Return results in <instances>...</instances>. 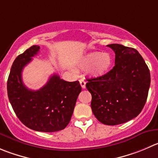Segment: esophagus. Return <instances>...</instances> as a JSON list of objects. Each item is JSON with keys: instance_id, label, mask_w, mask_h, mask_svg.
Wrapping results in <instances>:
<instances>
[{"instance_id": "esophagus-1", "label": "esophagus", "mask_w": 158, "mask_h": 158, "mask_svg": "<svg viewBox=\"0 0 158 158\" xmlns=\"http://www.w3.org/2000/svg\"><path fill=\"white\" fill-rule=\"evenodd\" d=\"M80 84H81V86L82 88H85V85H86V82L85 81V80H83V79H81Z\"/></svg>"}]
</instances>
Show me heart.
Here are the masks:
<instances>
[{
  "instance_id": "b5f03b06",
  "label": "heart",
  "mask_w": 158,
  "mask_h": 158,
  "mask_svg": "<svg viewBox=\"0 0 158 158\" xmlns=\"http://www.w3.org/2000/svg\"><path fill=\"white\" fill-rule=\"evenodd\" d=\"M112 59L108 52H93L87 54L81 61V67L83 69H90L92 75L96 77L103 76L110 70Z\"/></svg>"
}]
</instances>
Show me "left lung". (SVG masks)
I'll list each match as a JSON object with an SVG mask.
<instances>
[{"mask_svg": "<svg viewBox=\"0 0 158 158\" xmlns=\"http://www.w3.org/2000/svg\"><path fill=\"white\" fill-rule=\"evenodd\" d=\"M115 52V66L103 76L88 79L91 107L97 119L105 125L127 123L142 111L148 95L151 73L136 49L110 44Z\"/></svg>", "mask_w": 158, "mask_h": 158, "instance_id": "left-lung-1", "label": "left lung"}]
</instances>
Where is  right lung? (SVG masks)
<instances>
[{"mask_svg":"<svg viewBox=\"0 0 158 158\" xmlns=\"http://www.w3.org/2000/svg\"><path fill=\"white\" fill-rule=\"evenodd\" d=\"M39 51L40 46H32L15 60L7 84L9 102L19 120L31 130L60 131L70 123L81 87L78 81H66L53 74L40 90L27 88L22 70Z\"/></svg>","mask_w":158,"mask_h":158,"instance_id":"add662e5","label":"right lung"}]
</instances>
